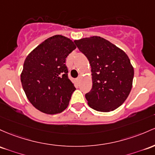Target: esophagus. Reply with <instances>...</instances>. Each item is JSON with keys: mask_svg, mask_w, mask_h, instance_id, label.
Instances as JSON below:
<instances>
[{"mask_svg": "<svg viewBox=\"0 0 155 155\" xmlns=\"http://www.w3.org/2000/svg\"><path fill=\"white\" fill-rule=\"evenodd\" d=\"M79 81H80V77H78L77 79H76V81H77V82H79Z\"/></svg>", "mask_w": 155, "mask_h": 155, "instance_id": "esophagus-1", "label": "esophagus"}]
</instances>
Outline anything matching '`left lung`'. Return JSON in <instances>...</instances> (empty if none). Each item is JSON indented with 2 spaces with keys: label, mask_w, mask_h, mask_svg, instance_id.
<instances>
[{
  "label": "left lung",
  "mask_w": 155,
  "mask_h": 155,
  "mask_svg": "<svg viewBox=\"0 0 155 155\" xmlns=\"http://www.w3.org/2000/svg\"><path fill=\"white\" fill-rule=\"evenodd\" d=\"M91 66L88 105L98 112L113 111L127 98L132 87L134 68L127 54L108 40L93 36L74 40Z\"/></svg>",
  "instance_id": "left-lung-1"
}]
</instances>
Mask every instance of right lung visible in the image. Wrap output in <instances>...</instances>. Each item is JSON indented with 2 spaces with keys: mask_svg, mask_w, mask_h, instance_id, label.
<instances>
[{
  "mask_svg": "<svg viewBox=\"0 0 155 155\" xmlns=\"http://www.w3.org/2000/svg\"><path fill=\"white\" fill-rule=\"evenodd\" d=\"M76 48L62 35L49 37L27 56L20 75L22 86L31 104L49 115L68 107L76 90L68 76L65 60Z\"/></svg>",
  "mask_w": 155,
  "mask_h": 155,
  "instance_id": "right-lung-1",
  "label": "right lung"
}]
</instances>
